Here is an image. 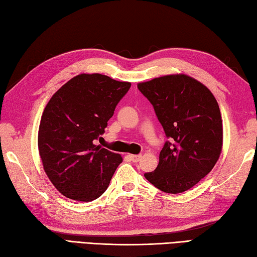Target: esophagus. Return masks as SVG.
I'll use <instances>...</instances> for the list:
<instances>
[{"label":"esophagus","mask_w":257,"mask_h":257,"mask_svg":"<svg viewBox=\"0 0 257 257\" xmlns=\"http://www.w3.org/2000/svg\"><path fill=\"white\" fill-rule=\"evenodd\" d=\"M131 161L134 162V163H139L142 158V155H130Z\"/></svg>","instance_id":"esophagus-1"}]
</instances>
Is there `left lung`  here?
<instances>
[{"instance_id":"8db88e82","label":"left lung","mask_w":257,"mask_h":257,"mask_svg":"<svg viewBox=\"0 0 257 257\" xmlns=\"http://www.w3.org/2000/svg\"><path fill=\"white\" fill-rule=\"evenodd\" d=\"M151 102L166 141L157 168L145 178L167 193H180L197 185L218 162L223 130L213 94L186 75H170L138 84Z\"/></svg>"}]
</instances>
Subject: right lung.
<instances>
[{"label": "right lung", "mask_w": 257, "mask_h": 257, "mask_svg": "<svg viewBox=\"0 0 257 257\" xmlns=\"http://www.w3.org/2000/svg\"><path fill=\"white\" fill-rule=\"evenodd\" d=\"M130 88V82L82 73L51 96L39 124L38 150L48 178L65 197L89 202L109 187L123 159L94 142Z\"/></svg>", "instance_id": "obj_1"}]
</instances>
